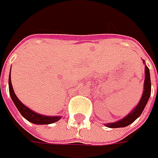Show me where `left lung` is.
<instances>
[{"label": "left lung", "instance_id": "8db88e82", "mask_svg": "<svg viewBox=\"0 0 158 158\" xmlns=\"http://www.w3.org/2000/svg\"><path fill=\"white\" fill-rule=\"evenodd\" d=\"M151 93V82H150V76H149V69L147 66H145V80H144V90L142 96V98L137 105L136 107L132 112L126 116L122 119L118 120L114 123H109L106 124V127L111 128H117V127H124L131 123H133L136 119L144 110L145 106L147 105V102L149 100V96Z\"/></svg>", "mask_w": 158, "mask_h": 158}]
</instances>
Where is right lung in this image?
<instances>
[{
    "label": "right lung",
    "instance_id": "1",
    "mask_svg": "<svg viewBox=\"0 0 158 158\" xmlns=\"http://www.w3.org/2000/svg\"><path fill=\"white\" fill-rule=\"evenodd\" d=\"M9 94L12 98V100L14 102L15 106L18 109V111L20 112L23 117L25 118L30 122L34 123V124H42V125H48L52 124L58 121L59 119H60V116H52V117H48V116H44V115H40L37 112L31 111V109H29L28 107L24 106L21 101L17 98V97L15 96L14 89L12 87V83L10 80V76L9 77Z\"/></svg>",
    "mask_w": 158,
    "mask_h": 158
}]
</instances>
